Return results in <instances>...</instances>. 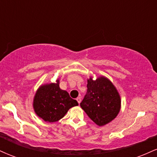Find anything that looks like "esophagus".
Masks as SVG:
<instances>
[{"mask_svg": "<svg viewBox=\"0 0 157 157\" xmlns=\"http://www.w3.org/2000/svg\"><path fill=\"white\" fill-rule=\"evenodd\" d=\"M77 101L78 102L79 104L80 103V102H81V97H77Z\"/></svg>", "mask_w": 157, "mask_h": 157, "instance_id": "obj_1", "label": "esophagus"}]
</instances>
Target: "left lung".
Here are the masks:
<instances>
[{
	"label": "left lung",
	"mask_w": 157,
	"mask_h": 157,
	"mask_svg": "<svg viewBox=\"0 0 157 157\" xmlns=\"http://www.w3.org/2000/svg\"><path fill=\"white\" fill-rule=\"evenodd\" d=\"M87 94L80 106L92 121L103 126L114 120L121 109V98L117 89L104 76L88 79Z\"/></svg>",
	"instance_id": "8db88e82"
}]
</instances>
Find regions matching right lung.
<instances>
[{
  "instance_id": "right-lung-1",
  "label": "right lung",
  "mask_w": 157,
  "mask_h": 157,
  "mask_svg": "<svg viewBox=\"0 0 157 157\" xmlns=\"http://www.w3.org/2000/svg\"><path fill=\"white\" fill-rule=\"evenodd\" d=\"M60 80L55 82L41 85L33 99V109L36 114L48 122H55L65 116L74 106L78 105L69 94L60 88Z\"/></svg>"
}]
</instances>
